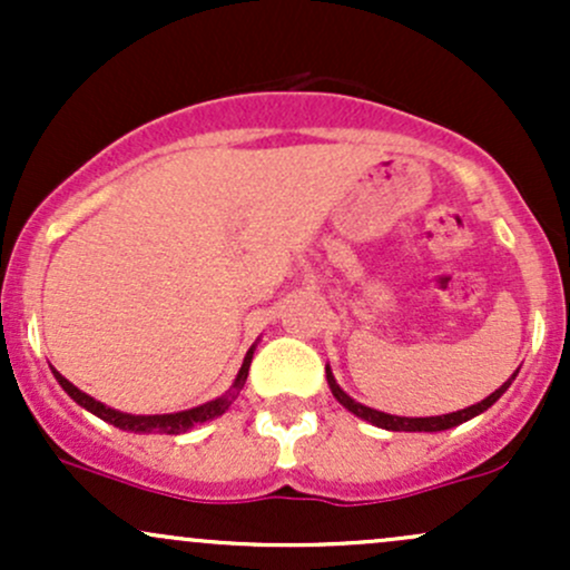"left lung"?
<instances>
[{
    "label": "left lung",
    "instance_id": "left-lung-1",
    "mask_svg": "<svg viewBox=\"0 0 570 570\" xmlns=\"http://www.w3.org/2000/svg\"><path fill=\"white\" fill-rule=\"evenodd\" d=\"M512 381H514V375L509 377V381L503 383L499 391H493V394H490L488 399H482V402H476V404H472V407H466V410L450 412V415H434V417H399V415H389V412H377V410H372V407H364V404L353 402V399H351L348 394H345V391L340 389V385L335 383V377H332L330 367H326V383H330L332 394H335L337 402L343 404L345 410H351L353 415L364 417V421L375 423V426H381V429H385V431H444V429H453V426H458V423H463V421H469V417H474V415H480V412H485V410L490 407V404L499 402L503 391H507L509 385H512Z\"/></svg>",
    "mask_w": 570,
    "mask_h": 570
}]
</instances>
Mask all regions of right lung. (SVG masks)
I'll use <instances>...</instances> for the list:
<instances>
[{
  "instance_id": "1",
  "label": "right lung",
  "mask_w": 570,
  "mask_h": 570,
  "mask_svg": "<svg viewBox=\"0 0 570 570\" xmlns=\"http://www.w3.org/2000/svg\"><path fill=\"white\" fill-rule=\"evenodd\" d=\"M252 356H254V348L246 353L244 364H240L238 377H235V383H233V391H227L225 396L214 399V402L200 404V407H193V410H185V412H174V415H128V412L112 410V407H107V404L96 402L94 396L82 394V391L77 389V385H71L67 377L61 375V372L53 370V375H56V381L61 383V389L67 391V394L75 399L77 404H80V407L94 412V415L101 417V421L112 423V426H117V429L134 431V434H153V431H158V434H185V431L198 426V423L212 421V417L222 415V412L230 407L233 399L238 396L240 389H244L246 375H248V364H252Z\"/></svg>"
}]
</instances>
